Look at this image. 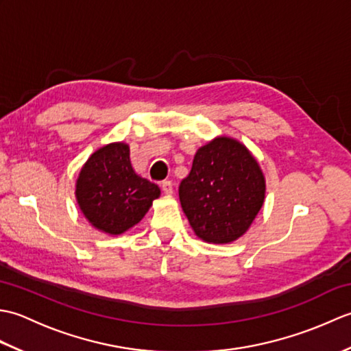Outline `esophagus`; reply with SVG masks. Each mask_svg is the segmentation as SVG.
I'll use <instances>...</instances> for the list:
<instances>
[{"instance_id":"esophagus-1","label":"esophagus","mask_w":351,"mask_h":351,"mask_svg":"<svg viewBox=\"0 0 351 351\" xmlns=\"http://www.w3.org/2000/svg\"><path fill=\"white\" fill-rule=\"evenodd\" d=\"M161 190L166 193V195H171V193H173V184L170 181H164L161 182Z\"/></svg>"}]
</instances>
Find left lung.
<instances>
[{
    "label": "left lung",
    "instance_id": "8db88e82",
    "mask_svg": "<svg viewBox=\"0 0 351 351\" xmlns=\"http://www.w3.org/2000/svg\"><path fill=\"white\" fill-rule=\"evenodd\" d=\"M265 181L256 160L237 140L219 137L199 149L180 200L199 238L214 244L237 240L264 204Z\"/></svg>",
    "mask_w": 351,
    "mask_h": 351
}]
</instances>
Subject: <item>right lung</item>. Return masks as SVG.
<instances>
[{
	"instance_id": "obj_1",
	"label": "right lung",
	"mask_w": 351,
	"mask_h": 351,
	"mask_svg": "<svg viewBox=\"0 0 351 351\" xmlns=\"http://www.w3.org/2000/svg\"><path fill=\"white\" fill-rule=\"evenodd\" d=\"M158 196V185L141 178L132 167L125 143H111L96 151L77 181L81 211L95 228L111 235L137 225Z\"/></svg>"
}]
</instances>
